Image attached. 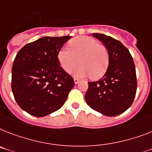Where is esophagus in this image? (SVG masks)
Here are the masks:
<instances>
[{
	"mask_svg": "<svg viewBox=\"0 0 152 152\" xmlns=\"http://www.w3.org/2000/svg\"><path fill=\"white\" fill-rule=\"evenodd\" d=\"M74 81H75V84H77V83H79V82H80V80H79V79H77V78H75V79H74Z\"/></svg>",
	"mask_w": 152,
	"mask_h": 152,
	"instance_id": "esophagus-1",
	"label": "esophagus"
}]
</instances>
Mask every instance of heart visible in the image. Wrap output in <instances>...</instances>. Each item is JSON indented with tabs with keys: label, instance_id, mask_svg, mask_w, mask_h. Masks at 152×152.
Instances as JSON below:
<instances>
[{
	"label": "heart",
	"instance_id": "obj_1",
	"mask_svg": "<svg viewBox=\"0 0 152 152\" xmlns=\"http://www.w3.org/2000/svg\"><path fill=\"white\" fill-rule=\"evenodd\" d=\"M57 59L61 67L66 72H70L78 61L80 65L72 72L77 77L91 76L94 79L99 78L106 73L109 64L106 47L88 36L74 39L70 42V50L66 47L60 50Z\"/></svg>",
	"mask_w": 152,
	"mask_h": 152
}]
</instances>
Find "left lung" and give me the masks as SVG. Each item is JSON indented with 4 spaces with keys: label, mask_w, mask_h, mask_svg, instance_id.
Returning a JSON list of instances; mask_svg holds the SVG:
<instances>
[{
    "label": "left lung",
    "mask_w": 152,
    "mask_h": 152,
    "mask_svg": "<svg viewBox=\"0 0 152 152\" xmlns=\"http://www.w3.org/2000/svg\"><path fill=\"white\" fill-rule=\"evenodd\" d=\"M106 47L109 64L99 81L88 82L85 101L92 110L106 116L125 112L133 103L137 91V77L134 61L128 49L111 36L92 33Z\"/></svg>",
    "instance_id": "obj_1"
}]
</instances>
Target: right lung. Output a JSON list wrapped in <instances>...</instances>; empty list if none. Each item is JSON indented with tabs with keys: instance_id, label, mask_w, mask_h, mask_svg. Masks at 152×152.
Returning a JSON list of instances; mask_svg holds the SVG:
<instances>
[{
	"instance_id": "1",
	"label": "right lung",
	"mask_w": 152,
	"mask_h": 152,
	"mask_svg": "<svg viewBox=\"0 0 152 152\" xmlns=\"http://www.w3.org/2000/svg\"><path fill=\"white\" fill-rule=\"evenodd\" d=\"M72 36H44L24 46L14 61L11 89L18 106L42 117L61 109L74 79L60 66L57 54Z\"/></svg>"
}]
</instances>
